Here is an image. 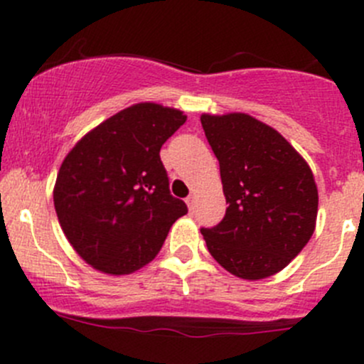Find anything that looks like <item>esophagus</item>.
<instances>
[{
    "label": "esophagus",
    "instance_id": "34e87169",
    "mask_svg": "<svg viewBox=\"0 0 364 364\" xmlns=\"http://www.w3.org/2000/svg\"><path fill=\"white\" fill-rule=\"evenodd\" d=\"M185 200H186V204H188L190 211H193V209H196V196H188Z\"/></svg>",
    "mask_w": 364,
    "mask_h": 364
}]
</instances>
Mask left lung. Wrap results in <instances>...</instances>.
<instances>
[{"mask_svg":"<svg viewBox=\"0 0 364 364\" xmlns=\"http://www.w3.org/2000/svg\"><path fill=\"white\" fill-rule=\"evenodd\" d=\"M229 204L203 232L213 259L245 280L284 269L315 230L318 193L308 164L274 128L248 114L200 116Z\"/></svg>","mask_w":364,"mask_h":364,"instance_id":"left-lung-1","label":"left lung"}]
</instances>
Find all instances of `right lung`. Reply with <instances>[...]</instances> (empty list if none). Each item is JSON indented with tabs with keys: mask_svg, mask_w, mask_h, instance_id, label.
Here are the masks:
<instances>
[{
	"mask_svg": "<svg viewBox=\"0 0 364 364\" xmlns=\"http://www.w3.org/2000/svg\"><path fill=\"white\" fill-rule=\"evenodd\" d=\"M186 116L137 104L98 124L58 172L54 208L65 236L87 264L128 274L160 252L168 229L188 208L171 196L161 144Z\"/></svg>",
	"mask_w": 364,
	"mask_h": 364,
	"instance_id": "add662e5",
	"label": "right lung"
}]
</instances>
